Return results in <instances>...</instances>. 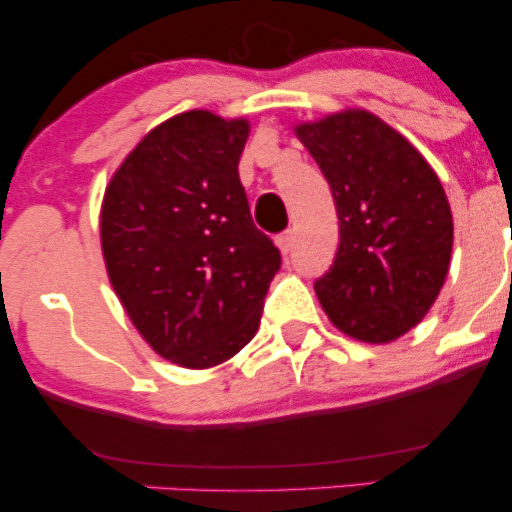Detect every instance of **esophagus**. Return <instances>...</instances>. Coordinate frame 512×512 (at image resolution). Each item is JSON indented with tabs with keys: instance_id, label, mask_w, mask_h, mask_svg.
<instances>
[{
	"instance_id": "34e87169",
	"label": "esophagus",
	"mask_w": 512,
	"mask_h": 512,
	"mask_svg": "<svg viewBox=\"0 0 512 512\" xmlns=\"http://www.w3.org/2000/svg\"><path fill=\"white\" fill-rule=\"evenodd\" d=\"M274 243H276V248L281 250V255H289V252L293 250V243H296V233L293 231L281 233V236L274 238Z\"/></svg>"
}]
</instances>
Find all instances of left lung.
<instances>
[{"mask_svg":"<svg viewBox=\"0 0 512 512\" xmlns=\"http://www.w3.org/2000/svg\"><path fill=\"white\" fill-rule=\"evenodd\" d=\"M332 187L339 250L315 284L346 337L390 344L436 303L452 255V211L436 170L366 108L293 125Z\"/></svg>","mask_w":512,"mask_h":512,"instance_id":"8db88e82","label":"left lung"}]
</instances>
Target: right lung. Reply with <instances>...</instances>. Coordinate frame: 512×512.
<instances>
[{
  "label": "right lung",
  "mask_w": 512,
  "mask_h": 512,
  "mask_svg": "<svg viewBox=\"0 0 512 512\" xmlns=\"http://www.w3.org/2000/svg\"><path fill=\"white\" fill-rule=\"evenodd\" d=\"M248 117L187 110L144 134L105 185L101 250L142 339L182 368L228 361L255 337L281 267L238 178Z\"/></svg>",
  "instance_id": "right-lung-1"
}]
</instances>
